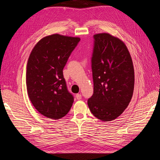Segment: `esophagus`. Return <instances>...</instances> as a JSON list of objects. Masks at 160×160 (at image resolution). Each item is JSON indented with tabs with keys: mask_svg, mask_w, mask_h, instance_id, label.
Returning <instances> with one entry per match:
<instances>
[{
	"mask_svg": "<svg viewBox=\"0 0 160 160\" xmlns=\"http://www.w3.org/2000/svg\"><path fill=\"white\" fill-rule=\"evenodd\" d=\"M76 98H77V99L80 100V99H81V98H82V96H81V94H77V95H76Z\"/></svg>",
	"mask_w": 160,
	"mask_h": 160,
	"instance_id": "obj_1",
	"label": "esophagus"
}]
</instances>
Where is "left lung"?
I'll return each mask as SVG.
<instances>
[{
    "label": "left lung",
    "instance_id": "8db88e82",
    "mask_svg": "<svg viewBox=\"0 0 160 160\" xmlns=\"http://www.w3.org/2000/svg\"><path fill=\"white\" fill-rule=\"evenodd\" d=\"M91 57L93 94L88 99L91 112L103 122L115 119L132 98L134 69L124 42L108 33L96 34Z\"/></svg>",
    "mask_w": 160,
    "mask_h": 160
}]
</instances>
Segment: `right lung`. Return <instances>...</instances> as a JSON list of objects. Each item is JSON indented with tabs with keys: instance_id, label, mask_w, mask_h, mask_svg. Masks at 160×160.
Listing matches in <instances>:
<instances>
[{
	"instance_id": "add662e5",
	"label": "right lung",
	"mask_w": 160,
	"mask_h": 160,
	"mask_svg": "<svg viewBox=\"0 0 160 160\" xmlns=\"http://www.w3.org/2000/svg\"><path fill=\"white\" fill-rule=\"evenodd\" d=\"M79 41L78 37L59 34L45 37L37 43L28 59V95L35 108L49 119L64 117L73 103L62 70Z\"/></svg>"
}]
</instances>
